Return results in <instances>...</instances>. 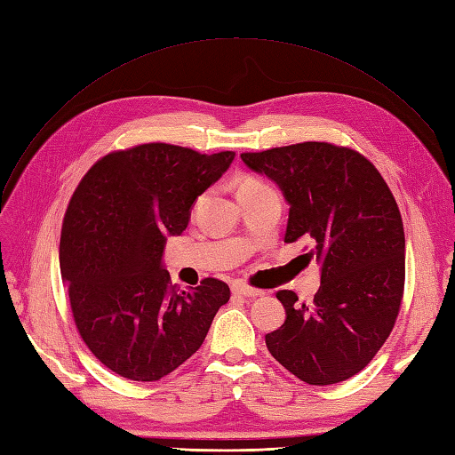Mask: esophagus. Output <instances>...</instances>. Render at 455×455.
<instances>
[{"mask_svg":"<svg viewBox=\"0 0 455 455\" xmlns=\"http://www.w3.org/2000/svg\"><path fill=\"white\" fill-rule=\"evenodd\" d=\"M231 291H233V294H239V297H260L262 294V291L252 289L244 283H233Z\"/></svg>","mask_w":455,"mask_h":455,"instance_id":"1","label":"esophagus"}]
</instances>
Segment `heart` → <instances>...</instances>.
<instances>
[{
	"label": "heart",
	"mask_w": 455,
	"mask_h": 455,
	"mask_svg": "<svg viewBox=\"0 0 455 455\" xmlns=\"http://www.w3.org/2000/svg\"><path fill=\"white\" fill-rule=\"evenodd\" d=\"M258 186H266V183H264V181H260V180L252 178V176H247V178H244V180L241 181L239 189H243V188H258Z\"/></svg>",
	"instance_id": "1"
}]
</instances>
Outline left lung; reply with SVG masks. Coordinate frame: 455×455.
I'll return each instance as SVG.
<instances>
[{
    "label": "left lung",
    "instance_id": "left-lung-1",
    "mask_svg": "<svg viewBox=\"0 0 455 455\" xmlns=\"http://www.w3.org/2000/svg\"><path fill=\"white\" fill-rule=\"evenodd\" d=\"M241 158L283 191L285 243L312 239L306 256L322 264L310 306L277 292L287 317L266 347L304 383L347 380L373 360L400 312L406 239L398 204L379 170L348 147L304 141Z\"/></svg>",
    "mask_w": 455,
    "mask_h": 455
}]
</instances>
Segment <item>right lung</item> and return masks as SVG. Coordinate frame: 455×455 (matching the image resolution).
<instances>
[{
	"mask_svg": "<svg viewBox=\"0 0 455 455\" xmlns=\"http://www.w3.org/2000/svg\"><path fill=\"white\" fill-rule=\"evenodd\" d=\"M233 158V151L143 143L100 158L72 195L60 275L85 347L120 377L147 383L174 371L229 300V287L214 277L188 292L172 285L163 251Z\"/></svg>",
	"mask_w": 455,
	"mask_h": 455,
	"instance_id": "add662e5",
	"label": "right lung"
}]
</instances>
